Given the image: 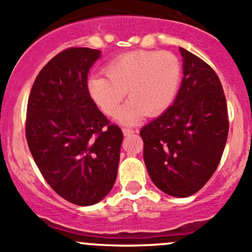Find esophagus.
<instances>
[{"label": "esophagus", "instance_id": "1", "mask_svg": "<svg viewBox=\"0 0 252 252\" xmlns=\"http://www.w3.org/2000/svg\"><path fill=\"white\" fill-rule=\"evenodd\" d=\"M122 131H123V134L126 136H129V135H131V134H134V130L130 128H123L122 129Z\"/></svg>", "mask_w": 252, "mask_h": 252}]
</instances>
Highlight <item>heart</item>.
I'll return each mask as SVG.
<instances>
[{"instance_id":"obj_1","label":"heart","mask_w":252,"mask_h":252,"mask_svg":"<svg viewBox=\"0 0 252 252\" xmlns=\"http://www.w3.org/2000/svg\"><path fill=\"white\" fill-rule=\"evenodd\" d=\"M105 77L93 75L88 93L96 106L107 116L121 108L128 90L129 102L117 119L134 124L145 114L163 113L174 102L182 80V63L169 51H131L118 56L105 67Z\"/></svg>"}]
</instances>
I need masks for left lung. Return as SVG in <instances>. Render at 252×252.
Here are the masks:
<instances>
[{"label":"left lung","instance_id":"obj_1","mask_svg":"<svg viewBox=\"0 0 252 252\" xmlns=\"http://www.w3.org/2000/svg\"><path fill=\"white\" fill-rule=\"evenodd\" d=\"M183 77L173 105L142 126L144 161L154 184L187 197L199 191L220 164L229 130L227 101L215 70L180 47Z\"/></svg>","mask_w":252,"mask_h":252}]
</instances>
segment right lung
<instances>
[{"label": "right lung", "instance_id": "obj_1", "mask_svg": "<svg viewBox=\"0 0 252 252\" xmlns=\"http://www.w3.org/2000/svg\"><path fill=\"white\" fill-rule=\"evenodd\" d=\"M101 51L70 47L52 58L32 84L25 135L51 188L79 206L97 204L113 188L123 133L88 93V73Z\"/></svg>", "mask_w": 252, "mask_h": 252}]
</instances>
